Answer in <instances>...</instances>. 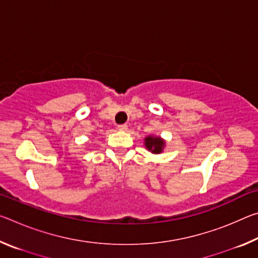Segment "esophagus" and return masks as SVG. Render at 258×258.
Wrapping results in <instances>:
<instances>
[{
  "instance_id": "obj_1",
  "label": "esophagus",
  "mask_w": 258,
  "mask_h": 258,
  "mask_svg": "<svg viewBox=\"0 0 258 258\" xmlns=\"http://www.w3.org/2000/svg\"><path fill=\"white\" fill-rule=\"evenodd\" d=\"M117 128H118L119 131H123V132H124V131H127V125H126V124H121V125H118V127H117Z\"/></svg>"
}]
</instances>
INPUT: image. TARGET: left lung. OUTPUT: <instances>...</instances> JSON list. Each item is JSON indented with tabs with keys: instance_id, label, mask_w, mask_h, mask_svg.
I'll return each instance as SVG.
<instances>
[{
	"instance_id": "1",
	"label": "left lung",
	"mask_w": 258,
	"mask_h": 258,
	"mask_svg": "<svg viewBox=\"0 0 258 258\" xmlns=\"http://www.w3.org/2000/svg\"><path fill=\"white\" fill-rule=\"evenodd\" d=\"M166 142L163 138L156 137V135H148L145 138V147L151 154L158 155L164 151Z\"/></svg>"
}]
</instances>
